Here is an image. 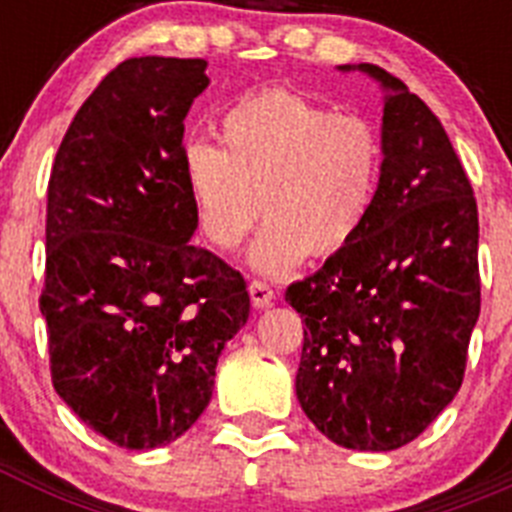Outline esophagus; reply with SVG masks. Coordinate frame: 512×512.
I'll return each instance as SVG.
<instances>
[{
	"mask_svg": "<svg viewBox=\"0 0 512 512\" xmlns=\"http://www.w3.org/2000/svg\"><path fill=\"white\" fill-rule=\"evenodd\" d=\"M248 295H251L253 307H269L271 302L277 300V292L264 282H251L248 284Z\"/></svg>",
	"mask_w": 512,
	"mask_h": 512,
	"instance_id": "34e87169",
	"label": "esophagus"
}]
</instances>
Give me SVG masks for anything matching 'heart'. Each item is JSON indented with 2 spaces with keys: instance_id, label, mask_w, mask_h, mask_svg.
I'll return each instance as SVG.
<instances>
[{
  "instance_id": "heart-1",
  "label": "heart",
  "mask_w": 512,
  "mask_h": 512,
  "mask_svg": "<svg viewBox=\"0 0 512 512\" xmlns=\"http://www.w3.org/2000/svg\"><path fill=\"white\" fill-rule=\"evenodd\" d=\"M182 169L194 223L217 251L241 246L264 207L269 223L248 266L282 277L310 251L333 256L359 238L377 200L382 146L361 117L271 89L225 112L220 146L189 143Z\"/></svg>"
}]
</instances>
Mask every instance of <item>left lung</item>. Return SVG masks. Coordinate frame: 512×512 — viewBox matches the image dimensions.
I'll list each match as a JSON object with an SVG mask.
<instances>
[{
  "label": "left lung",
  "mask_w": 512,
  "mask_h": 512,
  "mask_svg": "<svg viewBox=\"0 0 512 512\" xmlns=\"http://www.w3.org/2000/svg\"><path fill=\"white\" fill-rule=\"evenodd\" d=\"M382 89L377 200L351 246L289 284L305 320L295 390L323 436L400 449L456 397L479 318V220L449 135L400 79L346 63Z\"/></svg>",
  "instance_id": "1"
}]
</instances>
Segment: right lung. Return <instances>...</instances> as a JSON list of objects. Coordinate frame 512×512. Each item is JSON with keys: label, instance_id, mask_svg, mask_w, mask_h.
Here are the masks:
<instances>
[{"label": "right lung", "instance_id": "obj_1", "mask_svg": "<svg viewBox=\"0 0 512 512\" xmlns=\"http://www.w3.org/2000/svg\"><path fill=\"white\" fill-rule=\"evenodd\" d=\"M205 58L120 63L56 153L45 220L53 387L122 449H158L210 405L225 343L246 325V282L192 246L184 117Z\"/></svg>", "mask_w": 512, "mask_h": 512}]
</instances>
